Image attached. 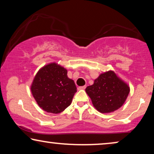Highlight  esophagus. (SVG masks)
<instances>
[{
	"mask_svg": "<svg viewBox=\"0 0 154 154\" xmlns=\"http://www.w3.org/2000/svg\"><path fill=\"white\" fill-rule=\"evenodd\" d=\"M85 88H86V86H85V85H83V86H80V87L78 88V89H79V90H85Z\"/></svg>",
	"mask_w": 154,
	"mask_h": 154,
	"instance_id": "esophagus-1",
	"label": "esophagus"
}]
</instances>
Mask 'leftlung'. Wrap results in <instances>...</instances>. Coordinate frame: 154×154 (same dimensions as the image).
<instances>
[{
    "label": "left lung",
    "mask_w": 154,
    "mask_h": 154,
    "mask_svg": "<svg viewBox=\"0 0 154 154\" xmlns=\"http://www.w3.org/2000/svg\"><path fill=\"white\" fill-rule=\"evenodd\" d=\"M130 91L129 85L111 70L101 73L85 89L92 105L102 113L113 112L121 108Z\"/></svg>",
    "instance_id": "obj_1"
}]
</instances>
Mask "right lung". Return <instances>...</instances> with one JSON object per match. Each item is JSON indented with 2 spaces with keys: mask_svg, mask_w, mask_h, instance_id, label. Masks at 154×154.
I'll return each mask as SVG.
<instances>
[{
  "mask_svg": "<svg viewBox=\"0 0 154 154\" xmlns=\"http://www.w3.org/2000/svg\"><path fill=\"white\" fill-rule=\"evenodd\" d=\"M35 102L48 113L62 112L71 104L77 91L73 80L67 76V70L56 62L39 69L31 85Z\"/></svg>",
  "mask_w": 154,
  "mask_h": 154,
  "instance_id": "add662e5",
  "label": "right lung"
}]
</instances>
